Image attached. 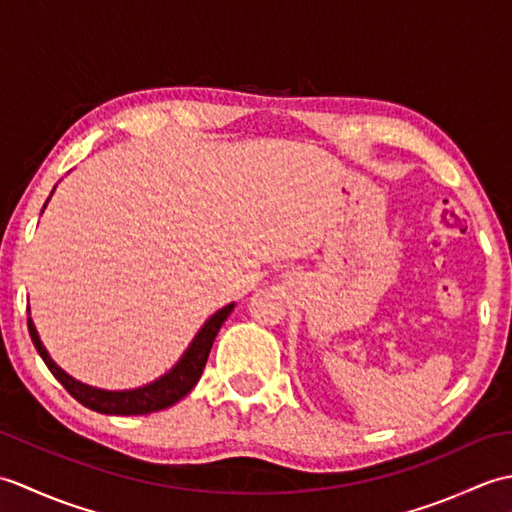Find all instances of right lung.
Here are the masks:
<instances>
[{
    "label": "right lung",
    "mask_w": 512,
    "mask_h": 512,
    "mask_svg": "<svg viewBox=\"0 0 512 512\" xmlns=\"http://www.w3.org/2000/svg\"><path fill=\"white\" fill-rule=\"evenodd\" d=\"M46 204H43V209H46ZM233 308L235 303H228V306H224L222 310H217L213 317L202 325L200 332L195 334V339L187 347V352L182 354L180 361L173 365L165 376H160L158 380H154V383H149L145 387L125 389V391H107V389L83 385L81 380L65 374L63 369L52 361L30 317H28V332H30L32 343L37 347L39 356L43 358V363H46L52 372V376L57 378L59 383L68 389V394L74 400H79L83 407L99 413H110V416H143V413H154V411L176 405L178 400H182L195 385H198V380L204 372V365L209 361V352L213 347L215 336L220 332L228 314L233 312Z\"/></svg>",
    "instance_id": "add662e5"
}]
</instances>
